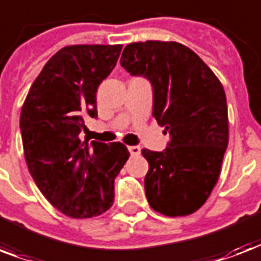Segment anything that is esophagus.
<instances>
[{"label":"esophagus","instance_id":"34e87169","mask_svg":"<svg viewBox=\"0 0 261 261\" xmlns=\"http://www.w3.org/2000/svg\"><path fill=\"white\" fill-rule=\"evenodd\" d=\"M128 152H130L131 156H138L141 153V148L139 146H128Z\"/></svg>","mask_w":261,"mask_h":261}]
</instances>
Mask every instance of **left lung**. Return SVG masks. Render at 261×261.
<instances>
[{
  "label": "left lung",
  "mask_w": 261,
  "mask_h": 261,
  "mask_svg": "<svg viewBox=\"0 0 261 261\" xmlns=\"http://www.w3.org/2000/svg\"><path fill=\"white\" fill-rule=\"evenodd\" d=\"M120 64L152 82V115L171 135L163 152L142 149L149 205L172 218L194 214L214 190L227 149L223 86L192 49L174 41L128 43Z\"/></svg>",
  "instance_id": "8db88e82"
}]
</instances>
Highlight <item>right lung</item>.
Segmentation results:
<instances>
[{
	"mask_svg": "<svg viewBox=\"0 0 261 261\" xmlns=\"http://www.w3.org/2000/svg\"><path fill=\"white\" fill-rule=\"evenodd\" d=\"M122 45H71L50 57L20 113L27 167L51 205L73 219L104 214L115 201V178L130 152L120 142L82 141L86 117H97V90Z\"/></svg>",
	"mask_w": 261,
	"mask_h": 261,
	"instance_id": "add662e5",
	"label": "right lung"
}]
</instances>
